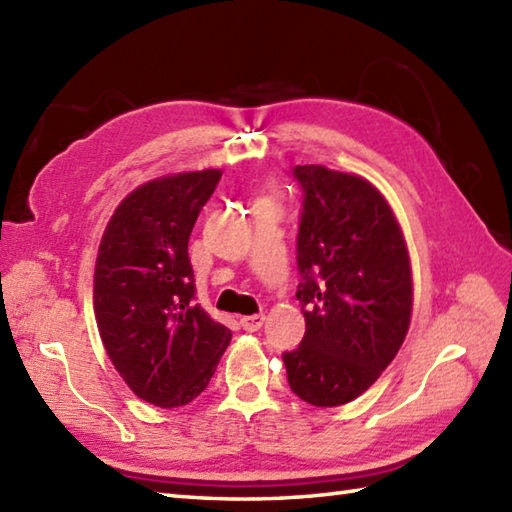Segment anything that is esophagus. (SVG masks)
Here are the masks:
<instances>
[{
	"instance_id": "34e87169",
	"label": "esophagus",
	"mask_w": 512,
	"mask_h": 512,
	"mask_svg": "<svg viewBox=\"0 0 512 512\" xmlns=\"http://www.w3.org/2000/svg\"><path fill=\"white\" fill-rule=\"evenodd\" d=\"M264 321H266L264 314H253V317H242V319H239V323H242V328L246 332H257L264 325Z\"/></svg>"
}]
</instances>
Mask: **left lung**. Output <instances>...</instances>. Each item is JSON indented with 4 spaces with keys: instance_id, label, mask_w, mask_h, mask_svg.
I'll list each match as a JSON object with an SVG mask.
<instances>
[{
    "instance_id": "left-lung-1",
    "label": "left lung",
    "mask_w": 512,
    "mask_h": 512,
    "mask_svg": "<svg viewBox=\"0 0 512 512\" xmlns=\"http://www.w3.org/2000/svg\"><path fill=\"white\" fill-rule=\"evenodd\" d=\"M303 189L297 299L306 334L284 352L288 383L339 407L376 383L405 341L413 290L405 237L372 182L321 165L292 169Z\"/></svg>"
}]
</instances>
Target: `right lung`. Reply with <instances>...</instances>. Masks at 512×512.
Returning <instances> with one entry per match:
<instances>
[{
	"label": "right lung",
	"instance_id": "obj_1",
	"mask_svg": "<svg viewBox=\"0 0 512 512\" xmlns=\"http://www.w3.org/2000/svg\"><path fill=\"white\" fill-rule=\"evenodd\" d=\"M220 169L140 184L118 204L94 268L101 341L129 389L156 407H180L209 385L231 330L195 303L189 235Z\"/></svg>",
	"mask_w": 512,
	"mask_h": 512
}]
</instances>
